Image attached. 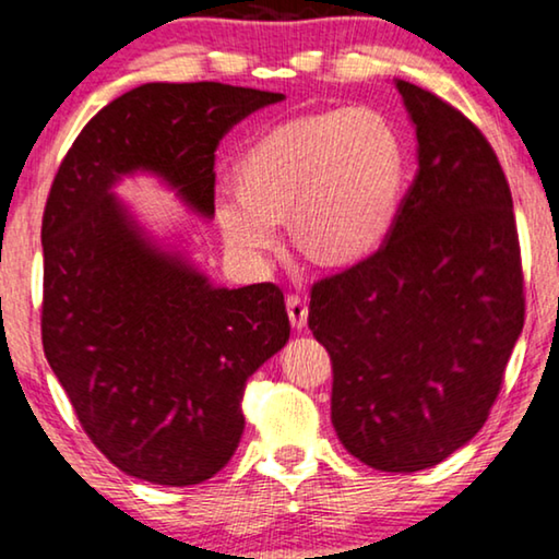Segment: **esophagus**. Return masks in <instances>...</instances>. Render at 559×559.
<instances>
[{
    "instance_id": "34e87169",
    "label": "esophagus",
    "mask_w": 559,
    "mask_h": 559,
    "mask_svg": "<svg viewBox=\"0 0 559 559\" xmlns=\"http://www.w3.org/2000/svg\"><path fill=\"white\" fill-rule=\"evenodd\" d=\"M286 309H288V319L294 329H304L306 326V317H309V306H306L304 296L290 294L286 298Z\"/></svg>"
}]
</instances>
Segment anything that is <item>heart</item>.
<instances>
[{
    "mask_svg": "<svg viewBox=\"0 0 559 559\" xmlns=\"http://www.w3.org/2000/svg\"><path fill=\"white\" fill-rule=\"evenodd\" d=\"M240 187H223L215 219L230 250L265 265L288 217L298 248L329 265L357 263L388 240L405 187V148L384 116L336 108L281 121L250 141Z\"/></svg>",
    "mask_w": 559,
    "mask_h": 559,
    "instance_id": "1",
    "label": "heart"
}]
</instances>
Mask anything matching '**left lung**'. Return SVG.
Wrapping results in <instances>:
<instances>
[{
	"label": "left lung",
	"mask_w": 559,
	"mask_h": 559,
	"mask_svg": "<svg viewBox=\"0 0 559 559\" xmlns=\"http://www.w3.org/2000/svg\"><path fill=\"white\" fill-rule=\"evenodd\" d=\"M418 133V177L388 242L311 286L309 329L332 359L342 445L390 474L468 443L497 403L524 326L512 190L481 129L397 81Z\"/></svg>",
	"instance_id": "left-lung-1"
}]
</instances>
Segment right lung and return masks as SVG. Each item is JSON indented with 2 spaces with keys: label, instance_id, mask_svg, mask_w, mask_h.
I'll list each match as a JSON object with an SVG mask.
<instances>
[{
  "label": "right lung",
  "instance_id": "right-lung-1",
  "mask_svg": "<svg viewBox=\"0 0 559 559\" xmlns=\"http://www.w3.org/2000/svg\"><path fill=\"white\" fill-rule=\"evenodd\" d=\"M225 83H146L83 126L43 215V349L85 436L123 474L192 486L240 443L248 377L288 342L276 283L212 288L136 230L111 192L121 175H162L215 212V148L227 129L278 104Z\"/></svg>",
  "mask_w": 559,
  "mask_h": 559
}]
</instances>
